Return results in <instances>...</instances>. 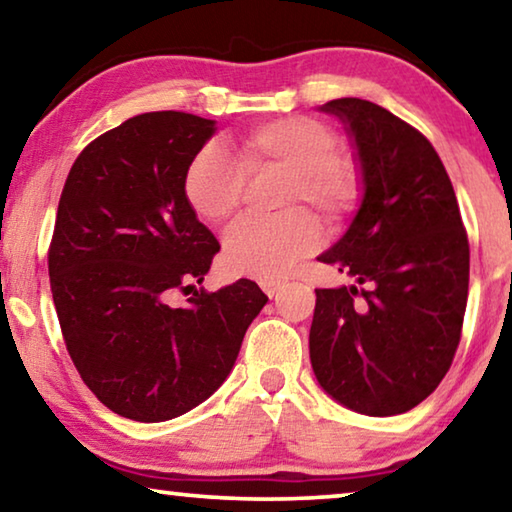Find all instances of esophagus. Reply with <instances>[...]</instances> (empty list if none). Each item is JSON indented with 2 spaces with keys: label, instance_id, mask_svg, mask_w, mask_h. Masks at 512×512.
Wrapping results in <instances>:
<instances>
[{
  "label": "esophagus",
  "instance_id": "obj_1",
  "mask_svg": "<svg viewBox=\"0 0 512 512\" xmlns=\"http://www.w3.org/2000/svg\"><path fill=\"white\" fill-rule=\"evenodd\" d=\"M285 285V280H280V278H269V280H259V287L264 289V294L266 296H275L280 291V287Z\"/></svg>",
  "mask_w": 512,
  "mask_h": 512
}]
</instances>
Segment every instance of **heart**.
<instances>
[{
    "instance_id": "b5f03b06",
    "label": "heart",
    "mask_w": 512,
    "mask_h": 512,
    "mask_svg": "<svg viewBox=\"0 0 512 512\" xmlns=\"http://www.w3.org/2000/svg\"><path fill=\"white\" fill-rule=\"evenodd\" d=\"M287 173L280 191L285 214L246 218L225 239L227 269L269 280L287 273L319 243V225H335L358 209L364 175L351 154L339 150L335 129L319 118L287 116L250 127L237 139V157L209 143L193 157L184 193L193 212L209 225H223L239 212L248 175Z\"/></svg>"
}]
</instances>
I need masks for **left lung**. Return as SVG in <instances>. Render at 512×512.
I'll use <instances>...</instances> for the list:
<instances>
[{
	"label": "left lung",
	"instance_id": "1",
	"mask_svg": "<svg viewBox=\"0 0 512 512\" xmlns=\"http://www.w3.org/2000/svg\"><path fill=\"white\" fill-rule=\"evenodd\" d=\"M321 109L342 118L358 145L364 198L319 262L362 287L314 289L312 369L346 408L401 415L435 392L460 344L467 230L440 154L419 129L360 97Z\"/></svg>",
	"mask_w": 512,
	"mask_h": 512
}]
</instances>
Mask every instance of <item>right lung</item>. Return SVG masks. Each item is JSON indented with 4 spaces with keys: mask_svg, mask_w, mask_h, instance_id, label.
<instances>
[{
    "mask_svg": "<svg viewBox=\"0 0 512 512\" xmlns=\"http://www.w3.org/2000/svg\"><path fill=\"white\" fill-rule=\"evenodd\" d=\"M214 120L152 111L79 152L47 250L63 342L86 387L120 417L166 421L212 396L269 296L241 278L196 289L218 253L184 193ZM175 293L190 298L172 303Z\"/></svg>",
    "mask_w": 512,
    "mask_h": 512,
    "instance_id": "1",
    "label": "right lung"
}]
</instances>
